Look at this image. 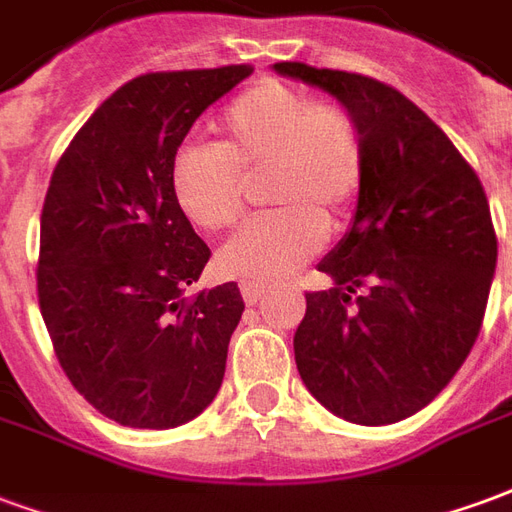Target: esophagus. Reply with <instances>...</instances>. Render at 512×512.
<instances>
[{
    "mask_svg": "<svg viewBox=\"0 0 512 512\" xmlns=\"http://www.w3.org/2000/svg\"><path fill=\"white\" fill-rule=\"evenodd\" d=\"M263 293H266V288H263V285H257V282H244V285H241V296H244V301L249 304V307L257 304Z\"/></svg>",
    "mask_w": 512,
    "mask_h": 512,
    "instance_id": "obj_1",
    "label": "esophagus"
}]
</instances>
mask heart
Returning a JSON list of instances; mask_svg holds the SVG:
<instances>
[{"label":"heart","instance_id":"heart-1","mask_svg":"<svg viewBox=\"0 0 512 512\" xmlns=\"http://www.w3.org/2000/svg\"><path fill=\"white\" fill-rule=\"evenodd\" d=\"M216 145L178 150L169 189L194 227L219 233L244 211L241 175L268 167L266 200L279 205L246 222L219 249L222 277L277 282L326 241V216L343 213L365 178V139L343 106L312 104L299 90L263 79L227 106Z\"/></svg>","mask_w":512,"mask_h":512}]
</instances>
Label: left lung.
<instances>
[{
    "instance_id": "8db88e82",
    "label": "left lung",
    "mask_w": 512,
    "mask_h": 512,
    "mask_svg": "<svg viewBox=\"0 0 512 512\" xmlns=\"http://www.w3.org/2000/svg\"><path fill=\"white\" fill-rule=\"evenodd\" d=\"M274 71L332 95L365 139L351 227L318 263L334 285L307 293L296 367L332 414L392 425L450 384L480 334L496 268L483 183L395 87L304 62Z\"/></svg>"
}]
</instances>
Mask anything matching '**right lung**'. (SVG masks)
<instances>
[{
  "instance_id": "add662e5",
  "label": "right lung",
  "mask_w": 512,
  "mask_h": 512,
  "mask_svg": "<svg viewBox=\"0 0 512 512\" xmlns=\"http://www.w3.org/2000/svg\"><path fill=\"white\" fill-rule=\"evenodd\" d=\"M249 65L145 73L73 136L40 213L38 301L65 376L104 417L167 430L211 406L244 312L235 282L186 299L211 257L169 167Z\"/></svg>"
}]
</instances>
